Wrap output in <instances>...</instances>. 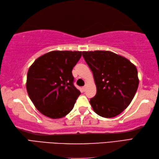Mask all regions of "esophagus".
<instances>
[{
    "label": "esophagus",
    "instance_id": "34e87169",
    "mask_svg": "<svg viewBox=\"0 0 159 159\" xmlns=\"http://www.w3.org/2000/svg\"><path fill=\"white\" fill-rule=\"evenodd\" d=\"M82 89H83V92H85V91L86 90V85H85V86H84V87H82Z\"/></svg>",
    "mask_w": 159,
    "mask_h": 159
}]
</instances>
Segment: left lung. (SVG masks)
<instances>
[{"label":"left lung","mask_w":159,"mask_h":159,"mask_svg":"<svg viewBox=\"0 0 159 159\" xmlns=\"http://www.w3.org/2000/svg\"><path fill=\"white\" fill-rule=\"evenodd\" d=\"M92 71L96 94L89 102L98 116L111 118L123 112L139 86L136 66L125 57L107 50L83 51Z\"/></svg>","instance_id":"left-lung-1"}]
</instances>
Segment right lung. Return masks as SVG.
<instances>
[{"instance_id": "add662e5", "label": "right lung", "mask_w": 159, "mask_h": 159, "mask_svg": "<svg viewBox=\"0 0 159 159\" xmlns=\"http://www.w3.org/2000/svg\"><path fill=\"white\" fill-rule=\"evenodd\" d=\"M80 51L54 50L37 59L29 67L26 90L40 113L59 119L72 110L80 92L74 87L72 71Z\"/></svg>"}]
</instances>
